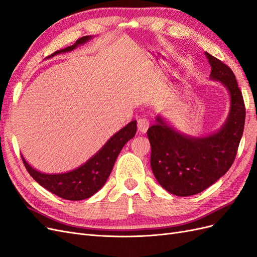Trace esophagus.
I'll return each instance as SVG.
<instances>
[{
	"label": "esophagus",
	"instance_id": "obj_1",
	"mask_svg": "<svg viewBox=\"0 0 257 257\" xmlns=\"http://www.w3.org/2000/svg\"><path fill=\"white\" fill-rule=\"evenodd\" d=\"M149 126H150V123H149V121H148V119L139 118L137 120V127L141 133H146L148 128H149Z\"/></svg>",
	"mask_w": 257,
	"mask_h": 257
}]
</instances>
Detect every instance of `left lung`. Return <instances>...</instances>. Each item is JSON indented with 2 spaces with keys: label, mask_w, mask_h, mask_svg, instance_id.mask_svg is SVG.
<instances>
[{
  "label": "left lung",
  "mask_w": 257,
  "mask_h": 257,
  "mask_svg": "<svg viewBox=\"0 0 257 257\" xmlns=\"http://www.w3.org/2000/svg\"><path fill=\"white\" fill-rule=\"evenodd\" d=\"M210 78L227 89L230 110L224 125L207 137H190L168 126L161 116L147 132L151 145V168L159 183L177 196L203 192L227 173L243 134L245 107L236 77L222 61L205 52Z\"/></svg>",
  "instance_id": "8db88e82"
}]
</instances>
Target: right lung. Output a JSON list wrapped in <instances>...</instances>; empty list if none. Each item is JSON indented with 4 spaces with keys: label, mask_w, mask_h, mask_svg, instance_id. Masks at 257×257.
Segmentation results:
<instances>
[{
    "label": "right lung",
    "mask_w": 257,
    "mask_h": 257,
    "mask_svg": "<svg viewBox=\"0 0 257 257\" xmlns=\"http://www.w3.org/2000/svg\"><path fill=\"white\" fill-rule=\"evenodd\" d=\"M91 36H83L77 40L73 46L58 50L50 57L56 54L72 51L78 46L91 40ZM136 121L130 122L126 126L121 128L118 133L110 137L104 147L95 155L84 163L80 167L72 172L64 174H43L28 164L22 158L29 174L34 180L40 183L43 188L56 194L57 196L67 200H81L91 197L106 183L113 168L114 162L118 158L123 146L136 134Z\"/></svg>",
    "instance_id": "add662e5"
}]
</instances>
